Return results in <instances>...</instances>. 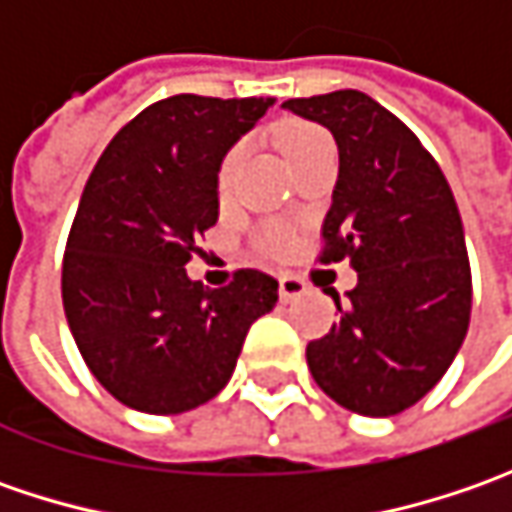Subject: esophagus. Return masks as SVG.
Here are the masks:
<instances>
[{
    "label": "esophagus",
    "mask_w": 512,
    "mask_h": 512,
    "mask_svg": "<svg viewBox=\"0 0 512 512\" xmlns=\"http://www.w3.org/2000/svg\"><path fill=\"white\" fill-rule=\"evenodd\" d=\"M305 293V279H299L296 273H282V276H279V296H282V302H296V299L305 296Z\"/></svg>",
    "instance_id": "esophagus-1"
}]
</instances>
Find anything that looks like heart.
<instances>
[{
	"label": "heart",
	"mask_w": 512,
	"mask_h": 512,
	"mask_svg": "<svg viewBox=\"0 0 512 512\" xmlns=\"http://www.w3.org/2000/svg\"><path fill=\"white\" fill-rule=\"evenodd\" d=\"M327 142H330V136H327L325 130L319 128V125L302 122V119L282 122L279 130H276V145L282 148V153H285L290 165H296L299 159H305L310 150H316L319 145H327ZM239 153H242L239 145L230 148L225 153V159H222V165H219L216 182H219V190H222V193H225L227 185H230V179H233V170H236V162H239ZM256 245L262 247L265 253H270V256H285L287 250L293 247V236H290L287 227L270 222V225L259 227Z\"/></svg>",
	"instance_id": "b5f03b06"
}]
</instances>
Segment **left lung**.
Wrapping results in <instances>:
<instances>
[{
	"mask_svg": "<svg viewBox=\"0 0 512 512\" xmlns=\"http://www.w3.org/2000/svg\"><path fill=\"white\" fill-rule=\"evenodd\" d=\"M325 125L339 179L322 225V262L350 259L359 282L342 319L307 344V367L333 402L396 416L427 396L470 325L473 282L453 190L419 136L362 90L287 99Z\"/></svg>",
	"mask_w": 512,
	"mask_h": 512,
	"instance_id": "1",
	"label": "left lung"
}]
</instances>
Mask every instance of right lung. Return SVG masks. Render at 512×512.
<instances>
[{
  "instance_id": "right-lung-1",
  "label": "right lung",
  "mask_w": 512,
  "mask_h": 512,
  "mask_svg": "<svg viewBox=\"0 0 512 512\" xmlns=\"http://www.w3.org/2000/svg\"><path fill=\"white\" fill-rule=\"evenodd\" d=\"M270 96L179 93L119 130L90 173L62 259V305L90 373L153 416L210 402L233 376L250 325L279 282L236 270L210 290L187 279L219 219V165Z\"/></svg>"
}]
</instances>
